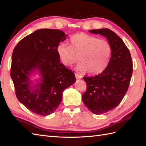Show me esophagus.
<instances>
[{
    "mask_svg": "<svg viewBox=\"0 0 146 146\" xmlns=\"http://www.w3.org/2000/svg\"><path fill=\"white\" fill-rule=\"evenodd\" d=\"M75 76H76V79H81L82 77V76L81 75H79V74H77V73H75Z\"/></svg>",
    "mask_w": 146,
    "mask_h": 146,
    "instance_id": "obj_1",
    "label": "esophagus"
}]
</instances>
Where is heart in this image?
I'll return each instance as SVG.
<instances>
[{
    "label": "heart",
    "mask_w": 146,
    "mask_h": 146,
    "mask_svg": "<svg viewBox=\"0 0 146 146\" xmlns=\"http://www.w3.org/2000/svg\"><path fill=\"white\" fill-rule=\"evenodd\" d=\"M70 46L60 43L57 53L60 62L71 66L79 60L76 70L91 74H99L106 69L111 56L112 48L109 42L93 35L79 33L70 38Z\"/></svg>",
    "instance_id": "1"
}]
</instances>
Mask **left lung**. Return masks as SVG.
Segmentation results:
<instances>
[{
  "label": "left lung",
  "instance_id": "8db88e82",
  "mask_svg": "<svg viewBox=\"0 0 146 146\" xmlns=\"http://www.w3.org/2000/svg\"><path fill=\"white\" fill-rule=\"evenodd\" d=\"M89 32L106 37L112 48L104 70L96 76L84 77L87 89L82 101L94 114H100L115 108L122 101L128 90L133 65L128 48L114 32L107 28Z\"/></svg>",
  "mask_w": 146,
  "mask_h": 146
}]
</instances>
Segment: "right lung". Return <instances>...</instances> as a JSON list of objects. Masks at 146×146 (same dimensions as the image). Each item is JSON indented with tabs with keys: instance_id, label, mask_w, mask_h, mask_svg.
Masks as SVG:
<instances>
[{
	"instance_id": "1",
	"label": "right lung",
	"mask_w": 146,
	"mask_h": 146,
	"mask_svg": "<svg viewBox=\"0 0 146 146\" xmlns=\"http://www.w3.org/2000/svg\"><path fill=\"white\" fill-rule=\"evenodd\" d=\"M67 35L57 29H43L22 38L12 55L11 76L17 99L40 115L53 113L62 101L64 90L76 82L74 74L60 62L57 47ZM35 69L41 82L33 87L29 76Z\"/></svg>"
}]
</instances>
